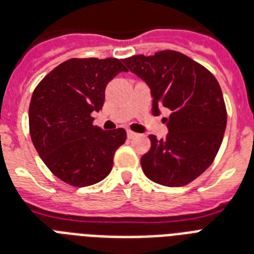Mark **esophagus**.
<instances>
[{
    "mask_svg": "<svg viewBox=\"0 0 254 254\" xmlns=\"http://www.w3.org/2000/svg\"><path fill=\"white\" fill-rule=\"evenodd\" d=\"M127 136H128V139H133V137L137 136V133H135V132L132 131H127Z\"/></svg>",
    "mask_w": 254,
    "mask_h": 254,
    "instance_id": "esophagus-1",
    "label": "esophagus"
}]
</instances>
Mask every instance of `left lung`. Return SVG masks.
<instances>
[{
    "instance_id": "8db88e82",
    "label": "left lung",
    "mask_w": 254,
    "mask_h": 254,
    "mask_svg": "<svg viewBox=\"0 0 254 254\" xmlns=\"http://www.w3.org/2000/svg\"><path fill=\"white\" fill-rule=\"evenodd\" d=\"M125 64L150 88L153 115L170 110L163 118L169 133L161 140L149 136L152 146L141 157L142 171L166 187L190 183L213 163L225 135L227 112L217 79L175 50L132 56Z\"/></svg>"
}]
</instances>
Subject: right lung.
<instances>
[{
    "instance_id": "1",
    "label": "right lung",
    "mask_w": 254,
    "mask_h": 254,
    "mask_svg": "<svg viewBox=\"0 0 254 254\" xmlns=\"http://www.w3.org/2000/svg\"><path fill=\"white\" fill-rule=\"evenodd\" d=\"M127 71L117 58H71L40 81L29 104V133L48 169L74 187L101 182L113 169L123 128L104 131L91 114L100 112L105 88Z\"/></svg>"
}]
</instances>
